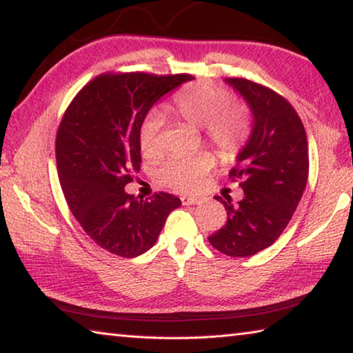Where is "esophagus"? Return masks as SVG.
<instances>
[{
  "instance_id": "obj_1",
  "label": "esophagus",
  "mask_w": 353,
  "mask_h": 353,
  "mask_svg": "<svg viewBox=\"0 0 353 353\" xmlns=\"http://www.w3.org/2000/svg\"><path fill=\"white\" fill-rule=\"evenodd\" d=\"M202 201L204 199H202L201 196H182L183 205H196V204H201Z\"/></svg>"
}]
</instances>
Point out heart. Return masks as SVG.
I'll return each instance as SVG.
<instances>
[{
	"label": "heart",
	"mask_w": 353,
	"mask_h": 353,
	"mask_svg": "<svg viewBox=\"0 0 353 353\" xmlns=\"http://www.w3.org/2000/svg\"><path fill=\"white\" fill-rule=\"evenodd\" d=\"M172 112L194 128H204L207 140L225 159L235 157L241 151L250 134L249 113L241 105L230 104L229 93L213 83L199 81L190 83L172 99ZM160 129L162 118L151 112L139 129L140 151L146 159L160 154ZM214 166L212 154L177 155L160 166V183L179 193H191L199 187Z\"/></svg>",
	"instance_id": "b5f03b06"
}]
</instances>
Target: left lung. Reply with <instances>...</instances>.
<instances>
[{
  "label": "left lung",
  "instance_id": "left-lung-1",
  "mask_svg": "<svg viewBox=\"0 0 353 353\" xmlns=\"http://www.w3.org/2000/svg\"><path fill=\"white\" fill-rule=\"evenodd\" d=\"M224 82L246 101L252 130L229 172L243 199L234 205L214 198L227 223L208 241L229 256H250L276 243L296 212L308 179V143L301 118L279 93L241 77Z\"/></svg>",
  "mask_w": 353,
  "mask_h": 353
}]
</instances>
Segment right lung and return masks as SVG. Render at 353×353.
I'll use <instances>...</instances> for the list:
<instances>
[{"mask_svg":"<svg viewBox=\"0 0 353 353\" xmlns=\"http://www.w3.org/2000/svg\"><path fill=\"white\" fill-rule=\"evenodd\" d=\"M190 74H101L71 101L56 137L61 187L85 234L107 252L134 259L151 249L181 199L124 191L140 171L139 129L151 107Z\"/></svg>","mask_w":353,"mask_h":353,"instance_id":"1","label":"right lung"}]
</instances>
